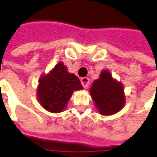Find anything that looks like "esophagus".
Returning a JSON list of instances; mask_svg holds the SVG:
<instances>
[{"instance_id": "obj_1", "label": "esophagus", "mask_w": 157, "mask_h": 157, "mask_svg": "<svg viewBox=\"0 0 157 157\" xmlns=\"http://www.w3.org/2000/svg\"><path fill=\"white\" fill-rule=\"evenodd\" d=\"M89 82H90V80H89L88 77H82V78H81V83L83 86V88L86 89L88 87V85H89Z\"/></svg>"}]
</instances>
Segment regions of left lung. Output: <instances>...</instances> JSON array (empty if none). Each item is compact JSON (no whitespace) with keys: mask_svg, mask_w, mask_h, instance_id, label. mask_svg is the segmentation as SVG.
<instances>
[{"mask_svg":"<svg viewBox=\"0 0 157 157\" xmlns=\"http://www.w3.org/2000/svg\"><path fill=\"white\" fill-rule=\"evenodd\" d=\"M90 92L101 115H113L122 109L125 103L122 83L112 78L108 71H103L93 82Z\"/></svg>","mask_w":157,"mask_h":157,"instance_id":"left-lung-1","label":"left lung"}]
</instances>
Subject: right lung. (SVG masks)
Instances as JSON below:
<instances>
[{"instance_id":"1","label":"right lung","mask_w":157,"mask_h":157,"mask_svg":"<svg viewBox=\"0 0 157 157\" xmlns=\"http://www.w3.org/2000/svg\"><path fill=\"white\" fill-rule=\"evenodd\" d=\"M82 89L76 75L69 74L62 62L48 75L40 79L37 94L42 106L51 113H59L66 107L74 90Z\"/></svg>"}]
</instances>
